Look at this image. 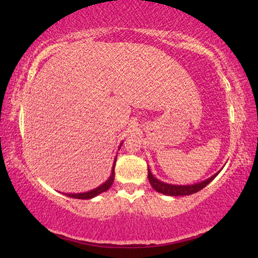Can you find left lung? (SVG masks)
<instances>
[{"instance_id": "obj_1", "label": "left lung", "mask_w": 258, "mask_h": 258, "mask_svg": "<svg viewBox=\"0 0 258 258\" xmlns=\"http://www.w3.org/2000/svg\"><path fill=\"white\" fill-rule=\"evenodd\" d=\"M220 172H217L216 174H214L213 176H211L207 180H205L203 182L196 183V184H191V185H175V184H168V183L161 182L159 181L158 178H156L152 173L150 172L149 167H148V178H149V182L151 186L157 192H160V194H164L166 196H189L192 194H196V192L200 191L202 189H204L208 183H211L214 178L217 176V174Z\"/></svg>"}]
</instances>
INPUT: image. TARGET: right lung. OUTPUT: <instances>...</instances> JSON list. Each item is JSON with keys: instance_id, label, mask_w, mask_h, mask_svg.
<instances>
[{"instance_id": "1", "label": "right lung", "mask_w": 258, "mask_h": 258, "mask_svg": "<svg viewBox=\"0 0 258 258\" xmlns=\"http://www.w3.org/2000/svg\"><path fill=\"white\" fill-rule=\"evenodd\" d=\"M115 164H116V159H115V161H113V165H112L111 175L106 182L103 183V184H101L98 187H95V189L91 190V191L83 192V194H64V196H67V197H71V198H75V199H91V198L95 197V196H98L100 194H102V192L107 191L109 187L111 186L113 178H115Z\"/></svg>"}]
</instances>
